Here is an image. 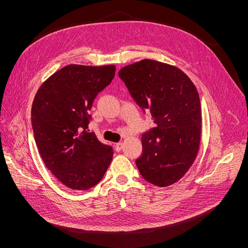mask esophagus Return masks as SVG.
Wrapping results in <instances>:
<instances>
[{
    "mask_svg": "<svg viewBox=\"0 0 248 248\" xmlns=\"http://www.w3.org/2000/svg\"><path fill=\"white\" fill-rule=\"evenodd\" d=\"M123 142H118V144H116L115 145V147H116V151H121V150L123 149Z\"/></svg>",
    "mask_w": 248,
    "mask_h": 248,
    "instance_id": "34e87169",
    "label": "esophagus"
}]
</instances>
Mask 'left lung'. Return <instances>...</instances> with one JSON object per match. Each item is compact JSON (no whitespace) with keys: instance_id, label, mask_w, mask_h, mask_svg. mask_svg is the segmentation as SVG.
I'll use <instances>...</instances> for the list:
<instances>
[{"instance_id":"1","label":"left lung","mask_w":248,"mask_h":248,"mask_svg":"<svg viewBox=\"0 0 248 248\" xmlns=\"http://www.w3.org/2000/svg\"><path fill=\"white\" fill-rule=\"evenodd\" d=\"M119 78L156 126L141 134L142 152L136 160L141 177L159 187L176 183L199 151L202 116L196 86L177 67L154 60L123 67Z\"/></svg>"}]
</instances>
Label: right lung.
<instances>
[{
    "instance_id": "1",
    "label": "right lung",
    "mask_w": 248,
    "mask_h": 248,
    "mask_svg": "<svg viewBox=\"0 0 248 248\" xmlns=\"http://www.w3.org/2000/svg\"><path fill=\"white\" fill-rule=\"evenodd\" d=\"M114 65H68L36 93L31 121L41 158L60 182L74 190L98 184L112 159V148L89 132L93 102L115 78Z\"/></svg>"
}]
</instances>
